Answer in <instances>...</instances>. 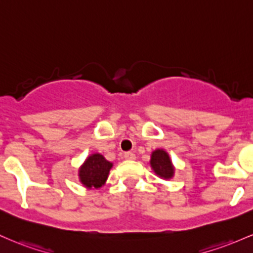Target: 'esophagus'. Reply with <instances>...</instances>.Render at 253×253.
Masks as SVG:
<instances>
[{"mask_svg":"<svg viewBox=\"0 0 253 253\" xmlns=\"http://www.w3.org/2000/svg\"><path fill=\"white\" fill-rule=\"evenodd\" d=\"M124 159H126V160H135L136 155L131 152H126V153H124Z\"/></svg>","mask_w":253,"mask_h":253,"instance_id":"esophagus-1","label":"esophagus"}]
</instances>
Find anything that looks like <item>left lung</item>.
<instances>
[{
	"mask_svg": "<svg viewBox=\"0 0 253 253\" xmlns=\"http://www.w3.org/2000/svg\"><path fill=\"white\" fill-rule=\"evenodd\" d=\"M150 166L155 174L163 179H171L174 175V166H173L171 158L169 153L164 149H157L152 153Z\"/></svg>",
	"mask_w": 253,
	"mask_h": 253,
	"instance_id": "8db88e82",
	"label": "left lung"
}]
</instances>
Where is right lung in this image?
Returning <instances> with one entry per match:
<instances>
[{
    "label": "right lung",
    "instance_id": "add662e5",
    "mask_svg": "<svg viewBox=\"0 0 253 253\" xmlns=\"http://www.w3.org/2000/svg\"><path fill=\"white\" fill-rule=\"evenodd\" d=\"M112 163L107 161L103 155L95 153L86 159L79 169L80 181L87 189H99L106 183Z\"/></svg>",
    "mask_w": 253,
    "mask_h": 253
}]
</instances>
